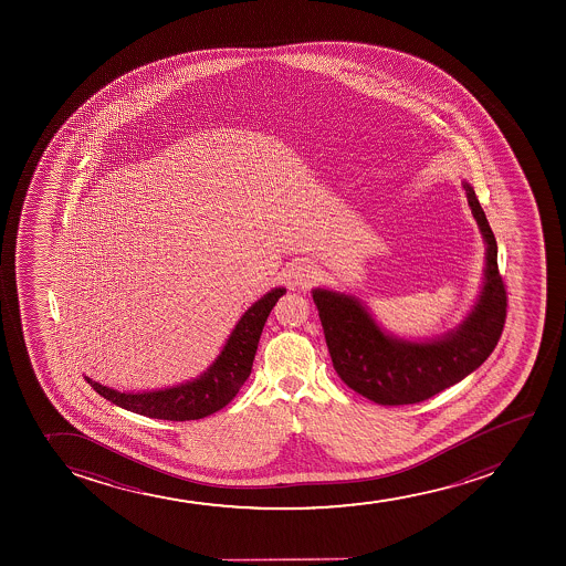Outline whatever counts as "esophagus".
Segmentation results:
<instances>
[{"label": "esophagus", "instance_id": "1", "mask_svg": "<svg viewBox=\"0 0 566 566\" xmlns=\"http://www.w3.org/2000/svg\"><path fill=\"white\" fill-rule=\"evenodd\" d=\"M318 277V268L313 262H298L293 268L294 285L310 286Z\"/></svg>", "mask_w": 566, "mask_h": 566}]
</instances>
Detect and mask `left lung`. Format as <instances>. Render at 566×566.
<instances>
[{"label": "left lung", "instance_id": "left-lung-1", "mask_svg": "<svg viewBox=\"0 0 566 566\" xmlns=\"http://www.w3.org/2000/svg\"><path fill=\"white\" fill-rule=\"evenodd\" d=\"M462 187L488 253L480 298L455 331L424 342L397 338L377 325L355 296L313 289L334 370L371 402L403 406L434 397L480 368L501 339L507 298L496 240L474 189L467 181Z\"/></svg>", "mask_w": 566, "mask_h": 566}]
</instances>
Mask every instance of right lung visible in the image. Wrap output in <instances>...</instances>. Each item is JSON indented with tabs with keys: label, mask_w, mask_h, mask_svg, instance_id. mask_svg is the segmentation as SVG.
Returning a JSON list of instances; mask_svg holds the SVG:
<instances>
[{
	"label": "right lung",
	"mask_w": 566,
	"mask_h": 566,
	"mask_svg": "<svg viewBox=\"0 0 566 566\" xmlns=\"http://www.w3.org/2000/svg\"><path fill=\"white\" fill-rule=\"evenodd\" d=\"M283 286L273 289L241 315L227 344L213 364L200 376L169 389L120 392L85 376L92 389L117 403L118 408L164 421H195L222 410L238 395L253 368L254 353L268 315L285 294Z\"/></svg>",
	"instance_id": "right-lung-1"
}]
</instances>
